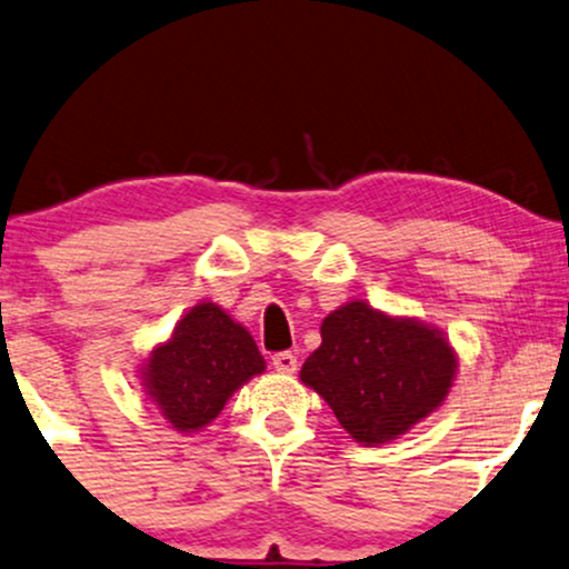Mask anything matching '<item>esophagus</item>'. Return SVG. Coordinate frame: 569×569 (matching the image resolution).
Wrapping results in <instances>:
<instances>
[{
    "label": "esophagus",
    "instance_id": "34e87169",
    "mask_svg": "<svg viewBox=\"0 0 569 569\" xmlns=\"http://www.w3.org/2000/svg\"><path fill=\"white\" fill-rule=\"evenodd\" d=\"M271 367L277 371H282V375H296V371H298V356L290 353V350L271 356Z\"/></svg>",
    "mask_w": 569,
    "mask_h": 569
}]
</instances>
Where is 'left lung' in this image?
<instances>
[{"label":"left lung","instance_id":"8db88e82","mask_svg":"<svg viewBox=\"0 0 569 569\" xmlns=\"http://www.w3.org/2000/svg\"><path fill=\"white\" fill-rule=\"evenodd\" d=\"M459 353L443 329L348 300L321 321L300 382L325 398L361 446L392 443L446 403Z\"/></svg>","mask_w":569,"mask_h":569}]
</instances>
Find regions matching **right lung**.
<instances>
[{"label": "right lung", "instance_id": "obj_1", "mask_svg": "<svg viewBox=\"0 0 569 569\" xmlns=\"http://www.w3.org/2000/svg\"><path fill=\"white\" fill-rule=\"evenodd\" d=\"M256 340L213 300H200L152 346L137 380L147 401L181 435L200 432L244 382L263 375Z\"/></svg>", "mask_w": 569, "mask_h": 569}]
</instances>
